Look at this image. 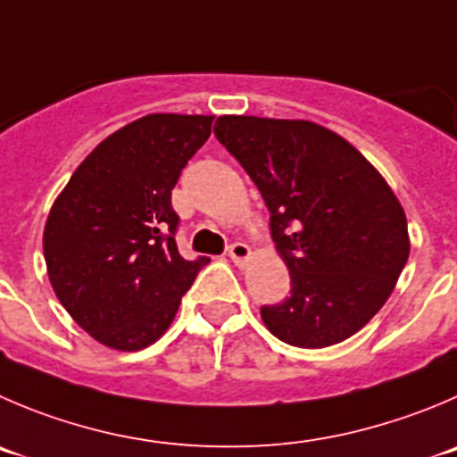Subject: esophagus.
Here are the masks:
<instances>
[{
	"mask_svg": "<svg viewBox=\"0 0 457 457\" xmlns=\"http://www.w3.org/2000/svg\"><path fill=\"white\" fill-rule=\"evenodd\" d=\"M228 255H231V260L237 264V267H246V262L251 260V249L249 245H245V242H236V245L228 249Z\"/></svg>",
	"mask_w": 457,
	"mask_h": 457,
	"instance_id": "34e87169",
	"label": "esophagus"
}]
</instances>
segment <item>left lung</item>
I'll use <instances>...</instances> for the list:
<instances>
[{"instance_id":"obj_1","label":"left lung","mask_w":457,"mask_h":457,"mask_svg":"<svg viewBox=\"0 0 457 457\" xmlns=\"http://www.w3.org/2000/svg\"><path fill=\"white\" fill-rule=\"evenodd\" d=\"M215 137L258 186L289 269V296L260 310L269 332L310 350L359 332L411 253L393 188L352 143L312 120L220 116Z\"/></svg>"}]
</instances>
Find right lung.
Here are the masks:
<instances>
[{
    "mask_svg": "<svg viewBox=\"0 0 457 457\" xmlns=\"http://www.w3.org/2000/svg\"><path fill=\"white\" fill-rule=\"evenodd\" d=\"M215 116L147 114L87 154L51 206V287L94 341L137 352L163 337L208 258L179 255L170 195Z\"/></svg>",
    "mask_w": 457,
    "mask_h": 457,
    "instance_id": "add662e5",
    "label": "right lung"
}]
</instances>
